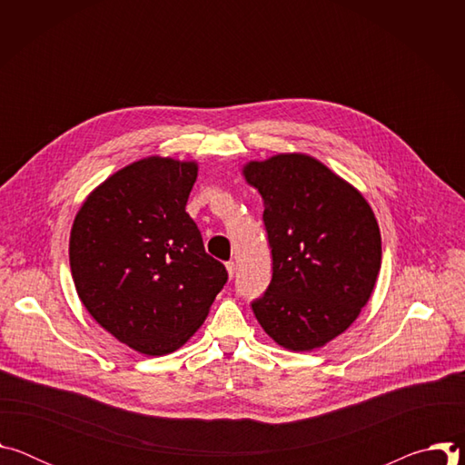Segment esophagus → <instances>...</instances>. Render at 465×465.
<instances>
[{
	"mask_svg": "<svg viewBox=\"0 0 465 465\" xmlns=\"http://www.w3.org/2000/svg\"><path fill=\"white\" fill-rule=\"evenodd\" d=\"M226 271H228V276L233 278V274H235V262H233V261H228V262H226Z\"/></svg>",
	"mask_w": 465,
	"mask_h": 465,
	"instance_id": "1",
	"label": "esophagus"
}]
</instances>
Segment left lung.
Here are the masks:
<instances>
[{
    "instance_id": "8db88e82",
    "label": "left lung",
    "mask_w": 465,
    "mask_h": 465,
    "mask_svg": "<svg viewBox=\"0 0 465 465\" xmlns=\"http://www.w3.org/2000/svg\"><path fill=\"white\" fill-rule=\"evenodd\" d=\"M242 174L262 198L272 282L252 303L278 346L312 351L357 320L381 271V232L362 193L303 153L252 160Z\"/></svg>"
}]
</instances>
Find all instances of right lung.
<instances>
[{"mask_svg":"<svg viewBox=\"0 0 465 465\" xmlns=\"http://www.w3.org/2000/svg\"><path fill=\"white\" fill-rule=\"evenodd\" d=\"M194 160L147 156L101 182L70 233L77 294L112 337L147 357L182 348L228 280L185 213Z\"/></svg>","mask_w":465,"mask_h":465,"instance_id":"add662e5","label":"right lung"}]
</instances>
